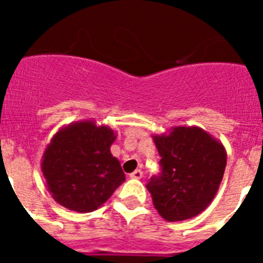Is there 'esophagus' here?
<instances>
[{
  "label": "esophagus",
  "instance_id": "34e87169",
  "mask_svg": "<svg viewBox=\"0 0 263 263\" xmlns=\"http://www.w3.org/2000/svg\"><path fill=\"white\" fill-rule=\"evenodd\" d=\"M143 176V173L141 171V170H136L134 173L130 174V178L132 179H141Z\"/></svg>",
  "mask_w": 263,
  "mask_h": 263
}]
</instances>
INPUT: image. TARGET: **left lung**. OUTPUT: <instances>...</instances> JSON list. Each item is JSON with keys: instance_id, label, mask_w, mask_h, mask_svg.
I'll return each instance as SVG.
<instances>
[{"instance_id": "obj_1", "label": "left lung", "mask_w": 263, "mask_h": 263, "mask_svg": "<svg viewBox=\"0 0 263 263\" xmlns=\"http://www.w3.org/2000/svg\"><path fill=\"white\" fill-rule=\"evenodd\" d=\"M162 174L147 183L153 204L167 221L200 215L212 203L227 166V150L199 126H174L153 136Z\"/></svg>"}]
</instances>
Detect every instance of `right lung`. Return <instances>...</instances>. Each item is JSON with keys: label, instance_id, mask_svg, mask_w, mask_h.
Returning a JSON list of instances; mask_svg holds the SVG:
<instances>
[{"label": "right lung", "instance_id": "1", "mask_svg": "<svg viewBox=\"0 0 263 263\" xmlns=\"http://www.w3.org/2000/svg\"><path fill=\"white\" fill-rule=\"evenodd\" d=\"M116 138L115 130L90 118L60 127L41 162L53 200L79 213L103 205L125 180L120 160L110 153Z\"/></svg>", "mask_w": 263, "mask_h": 263}]
</instances>
